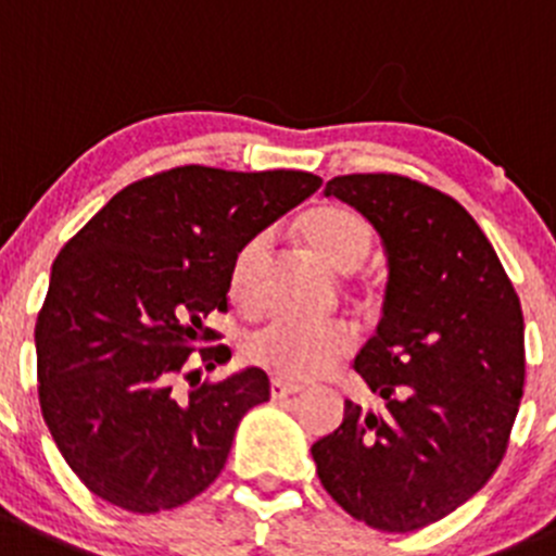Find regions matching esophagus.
Returning a JSON list of instances; mask_svg holds the SVG:
<instances>
[{"instance_id":"esophagus-1","label":"esophagus","mask_w":556,"mask_h":556,"mask_svg":"<svg viewBox=\"0 0 556 556\" xmlns=\"http://www.w3.org/2000/svg\"><path fill=\"white\" fill-rule=\"evenodd\" d=\"M302 383H288V381H279V378H274L271 381V389H268V392H271V397L274 401H282V397H290V395H299V392H302Z\"/></svg>"}]
</instances>
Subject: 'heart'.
I'll return each instance as SVG.
<instances>
[{
  "mask_svg": "<svg viewBox=\"0 0 556 556\" xmlns=\"http://www.w3.org/2000/svg\"><path fill=\"white\" fill-rule=\"evenodd\" d=\"M299 236L320 261L337 274H354L365 266L372 249L370 225L342 205H315L299 219ZM268 254V236L247 238L232 254L230 299L249 307L257 299V279ZM354 349V331L342 324H295V320H271L247 340V359L263 367L279 381H309L329 370L334 362L349 356Z\"/></svg>",
  "mask_w": 556,
  "mask_h": 556,
  "instance_id": "obj_1",
  "label": "heart"
}]
</instances>
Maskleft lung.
Returning a JSON list of instances; mask_svg holds the SVG:
<instances>
[{
  "mask_svg": "<svg viewBox=\"0 0 556 556\" xmlns=\"http://www.w3.org/2000/svg\"><path fill=\"white\" fill-rule=\"evenodd\" d=\"M326 197L378 230L383 315L354 362L381 412L345 401L313 444L331 500L381 532H412L491 480L523 395V315L494 247L460 202L403 175H340Z\"/></svg>",
  "mask_w": 556,
  "mask_h": 556,
  "instance_id": "8db88e82",
  "label": "left lung"
}]
</instances>
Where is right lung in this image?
I'll return each mask as SVG.
<instances>
[{
    "label": "right lung",
    "mask_w": 556,
    "mask_h": 556,
    "mask_svg": "<svg viewBox=\"0 0 556 556\" xmlns=\"http://www.w3.org/2000/svg\"><path fill=\"white\" fill-rule=\"evenodd\" d=\"M320 184L299 169L175 167L117 191L62 247L35 324L38 397L92 494L159 513L219 477L238 422L271 387L261 367L200 381L191 362L230 359L227 345L195 350L219 340L202 320L227 313L238 247Z\"/></svg>",
    "instance_id": "add662e5"
}]
</instances>
